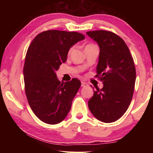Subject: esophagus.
<instances>
[{
	"label": "esophagus",
	"instance_id": "1",
	"mask_svg": "<svg viewBox=\"0 0 153 153\" xmlns=\"http://www.w3.org/2000/svg\"><path fill=\"white\" fill-rule=\"evenodd\" d=\"M87 85H88L87 83H85V82H83V81H81V86L85 87V86H87Z\"/></svg>",
	"mask_w": 153,
	"mask_h": 153
}]
</instances>
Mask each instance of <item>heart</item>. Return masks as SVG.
<instances>
[{"mask_svg":"<svg viewBox=\"0 0 153 153\" xmlns=\"http://www.w3.org/2000/svg\"><path fill=\"white\" fill-rule=\"evenodd\" d=\"M95 46H96V45H94V44H88V45H87L86 46H85V49H86V48H89V47H95ZM72 49H73V47H71L70 49V50H69L68 53H70L71 51H72Z\"/></svg>","mask_w":153,"mask_h":153,"instance_id":"heart-1","label":"heart"}]
</instances>
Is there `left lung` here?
<instances>
[{
	"label": "left lung",
	"instance_id": "left-lung-1",
	"mask_svg": "<svg viewBox=\"0 0 153 153\" xmlns=\"http://www.w3.org/2000/svg\"><path fill=\"white\" fill-rule=\"evenodd\" d=\"M86 34L100 47L95 78L103 82L88 101L93 116L104 123L115 122L123 116L132 99L136 69L124 40L111 31H88Z\"/></svg>",
	"mask_w": 153,
	"mask_h": 153
}]
</instances>
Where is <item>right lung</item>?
Here are the masks:
<instances>
[{
	"instance_id": "1",
	"label": "right lung",
	"mask_w": 153,
	"mask_h": 153,
	"mask_svg": "<svg viewBox=\"0 0 153 153\" xmlns=\"http://www.w3.org/2000/svg\"><path fill=\"white\" fill-rule=\"evenodd\" d=\"M85 36L77 32L49 30L39 33L29 46L24 67L25 93L31 109L42 122L62 121L81 86L76 78L61 83L56 71L66 62L69 49Z\"/></svg>"
}]
</instances>
